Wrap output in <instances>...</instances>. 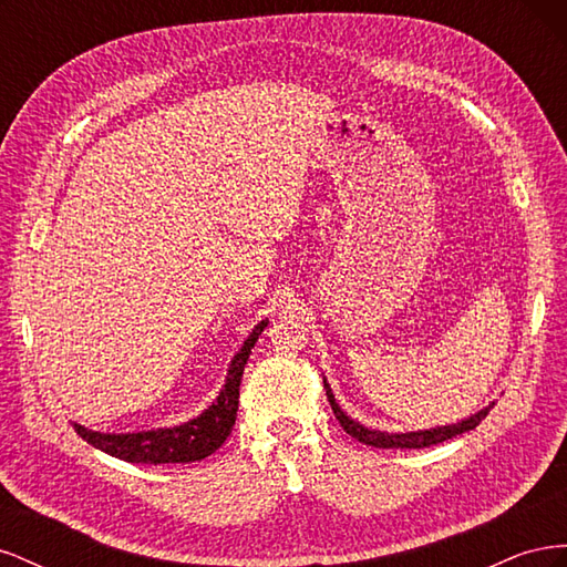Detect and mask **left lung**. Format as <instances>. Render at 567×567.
Returning <instances> with one entry per match:
<instances>
[{
	"label": "left lung",
	"instance_id": "obj_1",
	"mask_svg": "<svg viewBox=\"0 0 567 567\" xmlns=\"http://www.w3.org/2000/svg\"><path fill=\"white\" fill-rule=\"evenodd\" d=\"M323 388H326V394H329L331 409H333V414H336L338 423L342 425V431H346L348 435H352L354 440L369 444V447H379V450H423V447H433V444H440V442H444V440H452V437H456V435H461V433L473 431V427H475L480 421H483V419L489 414V409L494 406V402H489L487 406L475 411V414H471L468 419L450 423V425L427 427V431L385 433V431H375V427H367L364 423H359V421H354L352 416H348V411L336 402V394H333L331 385L326 383V379H323Z\"/></svg>",
	"mask_w": 567,
	"mask_h": 567
}]
</instances>
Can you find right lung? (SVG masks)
<instances>
[{
  "instance_id": "right-lung-1",
  "label": "right lung",
  "mask_w": 567,
  "mask_h": 567,
  "mask_svg": "<svg viewBox=\"0 0 567 567\" xmlns=\"http://www.w3.org/2000/svg\"><path fill=\"white\" fill-rule=\"evenodd\" d=\"M267 323L269 321L262 319L244 340L241 350L231 359L225 385H221L217 400L200 411L196 419L173 427H156V431L140 433H99L73 421L75 433L82 440H87L92 447L130 463H153V466H158V463H188L210 456L225 444L231 433L238 411V385H241L244 379V367Z\"/></svg>"
}]
</instances>
